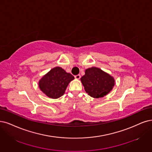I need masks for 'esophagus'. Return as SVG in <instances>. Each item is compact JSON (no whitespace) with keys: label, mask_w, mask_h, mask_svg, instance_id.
<instances>
[{"label":"esophagus","mask_w":152,"mask_h":152,"mask_svg":"<svg viewBox=\"0 0 152 152\" xmlns=\"http://www.w3.org/2000/svg\"><path fill=\"white\" fill-rule=\"evenodd\" d=\"M75 79H76V80H79V79H80L81 76H80V75H77L75 76Z\"/></svg>","instance_id":"obj_1"}]
</instances>
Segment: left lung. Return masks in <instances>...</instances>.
<instances>
[{
    "label": "left lung",
    "mask_w": 152,
    "mask_h": 152,
    "mask_svg": "<svg viewBox=\"0 0 152 152\" xmlns=\"http://www.w3.org/2000/svg\"><path fill=\"white\" fill-rule=\"evenodd\" d=\"M81 81L85 91L94 98H103L115 85L114 78L98 67H92L85 71Z\"/></svg>",
    "instance_id": "obj_1"
}]
</instances>
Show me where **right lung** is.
I'll use <instances>...</instances> for the list:
<instances>
[{"mask_svg": "<svg viewBox=\"0 0 152 152\" xmlns=\"http://www.w3.org/2000/svg\"><path fill=\"white\" fill-rule=\"evenodd\" d=\"M74 79L70 73L60 67H56L39 80V87L49 98L57 99L64 94L67 85Z\"/></svg>", "mask_w": 152, "mask_h": 152, "instance_id": "obj_1", "label": "right lung"}]
</instances>
